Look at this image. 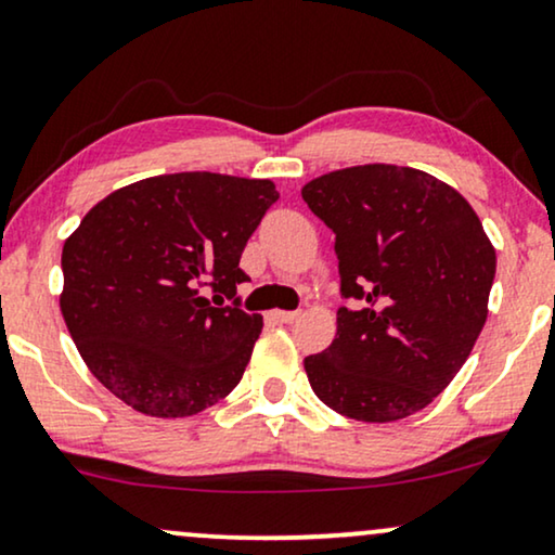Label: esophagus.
Instances as JSON below:
<instances>
[{"mask_svg":"<svg viewBox=\"0 0 555 555\" xmlns=\"http://www.w3.org/2000/svg\"><path fill=\"white\" fill-rule=\"evenodd\" d=\"M298 311H272V319L280 321V323H293L298 321Z\"/></svg>","mask_w":555,"mask_h":555,"instance_id":"obj_1","label":"esophagus"}]
</instances>
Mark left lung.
I'll return each mask as SVG.
<instances>
[{"label":"left lung","mask_w":555,"mask_h":555,"mask_svg":"<svg viewBox=\"0 0 555 555\" xmlns=\"http://www.w3.org/2000/svg\"><path fill=\"white\" fill-rule=\"evenodd\" d=\"M304 201L336 234L341 306L328 349L306 357L313 392L364 423L434 402L487 321L498 257L462 193L428 172L359 165L315 178Z\"/></svg>","instance_id":"left-lung-1"}]
</instances>
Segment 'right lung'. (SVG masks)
Wrapping results in <instances>:
<instances>
[{"label": "right lung", "mask_w": 555, "mask_h": 555, "mask_svg": "<svg viewBox=\"0 0 555 555\" xmlns=\"http://www.w3.org/2000/svg\"><path fill=\"white\" fill-rule=\"evenodd\" d=\"M278 198L270 181L172 172L83 216L63 244L61 311L106 390L145 415L185 418L240 385L262 328L236 298L249 283L240 260Z\"/></svg>", "instance_id": "1"}]
</instances>
